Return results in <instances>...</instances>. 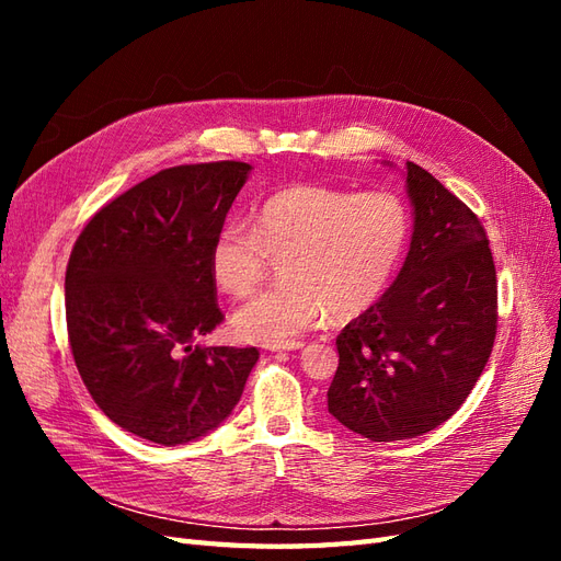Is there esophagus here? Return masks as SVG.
I'll use <instances>...</instances> for the list:
<instances>
[{
	"label": "esophagus",
	"instance_id": "34e87169",
	"mask_svg": "<svg viewBox=\"0 0 561 561\" xmlns=\"http://www.w3.org/2000/svg\"><path fill=\"white\" fill-rule=\"evenodd\" d=\"M304 346V342L299 339H290V342H280V344H268V351H299Z\"/></svg>",
	"mask_w": 561,
	"mask_h": 561
}]
</instances>
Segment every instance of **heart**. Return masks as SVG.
<instances>
[{"mask_svg":"<svg viewBox=\"0 0 561 561\" xmlns=\"http://www.w3.org/2000/svg\"><path fill=\"white\" fill-rule=\"evenodd\" d=\"M257 227L227 222L210 245L219 290L248 297L275 260L283 283L245 301L233 316L243 339L280 344L332 318L358 316L393 278L410 241V210L390 192L351 194L318 184H290L268 194Z\"/></svg>","mask_w":561,"mask_h":561,"instance_id":"heart-1","label":"heart"}]
</instances>
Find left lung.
Instances as JSON below:
<instances>
[{
  "label": "left lung",
  "mask_w": 561,
  "mask_h": 561,
  "mask_svg": "<svg viewBox=\"0 0 561 561\" xmlns=\"http://www.w3.org/2000/svg\"><path fill=\"white\" fill-rule=\"evenodd\" d=\"M414 203L410 252L388 293L339 332L330 414L371 443L445 423L494 348L496 266L486 231L461 198L407 161Z\"/></svg>",
  "instance_id": "left-lung-1"
}]
</instances>
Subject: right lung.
<instances>
[{"label":"right lung","instance_id":"right-lung-1","mask_svg":"<svg viewBox=\"0 0 561 561\" xmlns=\"http://www.w3.org/2000/svg\"><path fill=\"white\" fill-rule=\"evenodd\" d=\"M243 161L165 168L100 208L65 271L67 336L83 386L116 426L175 447L239 404L257 348L196 346L225 313L210 245Z\"/></svg>","mask_w":561,"mask_h":561}]
</instances>
